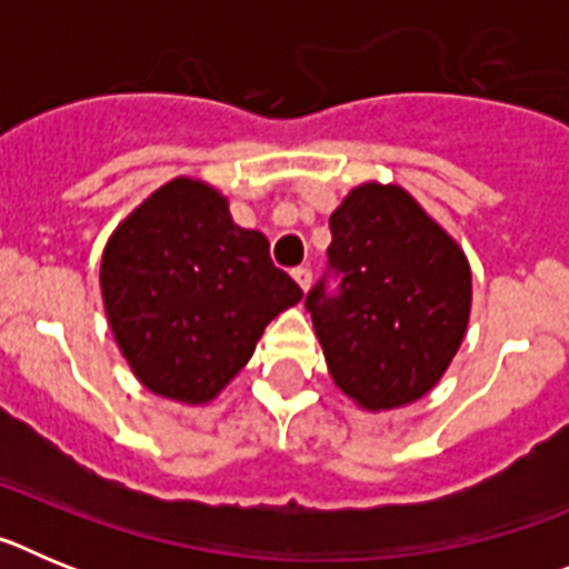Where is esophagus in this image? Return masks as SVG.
I'll return each instance as SVG.
<instances>
[{
	"label": "esophagus",
	"mask_w": 569,
	"mask_h": 569,
	"mask_svg": "<svg viewBox=\"0 0 569 569\" xmlns=\"http://www.w3.org/2000/svg\"><path fill=\"white\" fill-rule=\"evenodd\" d=\"M293 279L301 290H308L310 281H313V273H310V268H293Z\"/></svg>",
	"instance_id": "esophagus-1"
}]
</instances>
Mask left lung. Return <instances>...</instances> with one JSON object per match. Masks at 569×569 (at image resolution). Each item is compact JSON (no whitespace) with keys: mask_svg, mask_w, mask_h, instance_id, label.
<instances>
[{"mask_svg":"<svg viewBox=\"0 0 569 569\" xmlns=\"http://www.w3.org/2000/svg\"><path fill=\"white\" fill-rule=\"evenodd\" d=\"M328 274L305 299L341 393L393 410L430 393L470 319V264L413 196L367 182L330 216Z\"/></svg>","mask_w":569,"mask_h":569,"instance_id":"1","label":"left lung"}]
</instances>
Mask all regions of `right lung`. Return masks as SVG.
I'll return each instance as SVG.
<instances>
[{
  "label": "right lung",
  "mask_w": 569,
  "mask_h": 569,
  "mask_svg": "<svg viewBox=\"0 0 569 569\" xmlns=\"http://www.w3.org/2000/svg\"><path fill=\"white\" fill-rule=\"evenodd\" d=\"M99 284L136 379L184 405L219 396L270 321L305 296L270 261L268 239L239 228L219 190L184 176L113 230Z\"/></svg>",
  "instance_id": "1"
}]
</instances>
